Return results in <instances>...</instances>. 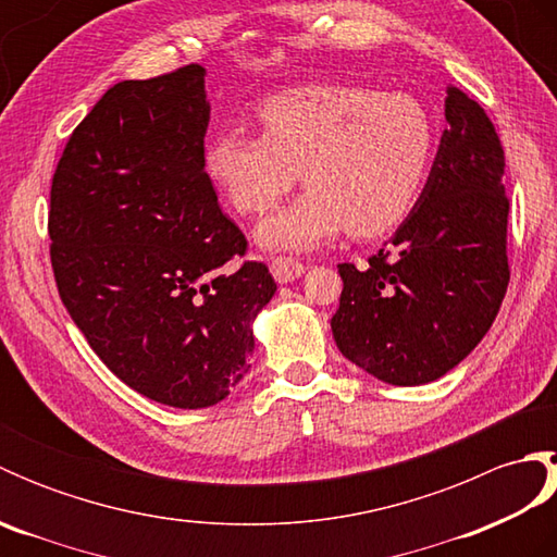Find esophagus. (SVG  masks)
<instances>
[{
	"instance_id": "obj_1",
	"label": "esophagus",
	"mask_w": 557,
	"mask_h": 557,
	"mask_svg": "<svg viewBox=\"0 0 557 557\" xmlns=\"http://www.w3.org/2000/svg\"><path fill=\"white\" fill-rule=\"evenodd\" d=\"M270 270H272V277H275L280 285H287V282H294L304 275L306 265L292 256H277L272 258Z\"/></svg>"
}]
</instances>
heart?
Returning <instances> with one entry per match:
<instances>
[{
    "instance_id": "b5f03b06",
    "label": "heart",
    "mask_w": 557,
    "mask_h": 557,
    "mask_svg": "<svg viewBox=\"0 0 557 557\" xmlns=\"http://www.w3.org/2000/svg\"><path fill=\"white\" fill-rule=\"evenodd\" d=\"M263 136L224 132L206 148V172L234 210L265 212L299 180L292 206L258 222L265 248L304 251L342 230L373 236L407 215L429 180L435 126L409 92L311 83L260 102Z\"/></svg>"
}]
</instances>
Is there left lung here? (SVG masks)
<instances>
[{
  "mask_svg": "<svg viewBox=\"0 0 557 557\" xmlns=\"http://www.w3.org/2000/svg\"><path fill=\"white\" fill-rule=\"evenodd\" d=\"M423 191L387 248L342 263L337 349L389 385H425L467 359L500 311L507 268L505 152L479 102L455 86Z\"/></svg>",
  "mask_w": 557,
  "mask_h": 557,
  "instance_id": "8db88e82",
  "label": "left lung"
}]
</instances>
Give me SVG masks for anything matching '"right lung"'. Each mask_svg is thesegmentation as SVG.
Listing matches in <instances>:
<instances>
[{"mask_svg": "<svg viewBox=\"0 0 557 557\" xmlns=\"http://www.w3.org/2000/svg\"><path fill=\"white\" fill-rule=\"evenodd\" d=\"M208 122L200 64L116 83L71 134L47 220L71 321L120 381L176 409L232 393L277 292L263 263L220 272L246 239L206 172Z\"/></svg>", "mask_w": 557, "mask_h": 557, "instance_id": "add662e5", "label": "right lung"}]
</instances>
